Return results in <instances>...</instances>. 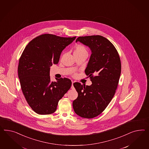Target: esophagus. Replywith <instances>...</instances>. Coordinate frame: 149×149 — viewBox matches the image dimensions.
Returning <instances> with one entry per match:
<instances>
[{"label": "esophagus", "instance_id": "1", "mask_svg": "<svg viewBox=\"0 0 149 149\" xmlns=\"http://www.w3.org/2000/svg\"><path fill=\"white\" fill-rule=\"evenodd\" d=\"M73 84H74V82H72V87H71V88L72 89L74 88V85H73Z\"/></svg>", "mask_w": 149, "mask_h": 149}]
</instances>
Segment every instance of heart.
<instances>
[{
	"label": "heart",
	"mask_w": 149,
	"mask_h": 149,
	"mask_svg": "<svg viewBox=\"0 0 149 149\" xmlns=\"http://www.w3.org/2000/svg\"><path fill=\"white\" fill-rule=\"evenodd\" d=\"M86 54L88 55V51L87 48L82 45H77L74 50V54Z\"/></svg>",
	"instance_id": "b5f03b06"
}]
</instances>
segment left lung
<instances>
[{"label": "left lung", "instance_id": "8db88e82", "mask_svg": "<svg viewBox=\"0 0 149 149\" xmlns=\"http://www.w3.org/2000/svg\"><path fill=\"white\" fill-rule=\"evenodd\" d=\"M77 41L92 50L85 73L92 84L74 83L78 97L73 101L72 106L79 116L90 119L100 114L114 97L120 76V59L114 45L104 37H79Z\"/></svg>", "mask_w": 149, "mask_h": 149}]
</instances>
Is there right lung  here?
Segmentation results:
<instances>
[{
    "label": "right lung",
    "mask_w": 149,
    "mask_h": 149,
    "mask_svg": "<svg viewBox=\"0 0 149 149\" xmlns=\"http://www.w3.org/2000/svg\"><path fill=\"white\" fill-rule=\"evenodd\" d=\"M75 38L43 34L31 40L22 54L18 67L21 88L30 107L38 114L55 112L58 101L71 87L68 78L52 82L50 67L58 63L62 50Z\"/></svg>",
    "instance_id": "1"
}]
</instances>
